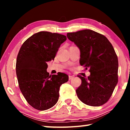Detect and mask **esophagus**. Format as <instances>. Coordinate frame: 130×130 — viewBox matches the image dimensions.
<instances>
[{
  "mask_svg": "<svg viewBox=\"0 0 130 130\" xmlns=\"http://www.w3.org/2000/svg\"><path fill=\"white\" fill-rule=\"evenodd\" d=\"M73 78H74L73 76H69V80H72V79H73Z\"/></svg>",
  "mask_w": 130,
  "mask_h": 130,
  "instance_id": "34e87169",
  "label": "esophagus"
}]
</instances>
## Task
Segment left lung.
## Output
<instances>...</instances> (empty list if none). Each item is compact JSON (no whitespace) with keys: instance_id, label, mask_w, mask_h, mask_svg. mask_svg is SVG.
Segmentation results:
<instances>
[{"instance_id":"left-lung-1","label":"left lung","mask_w":130,"mask_h":130,"mask_svg":"<svg viewBox=\"0 0 130 130\" xmlns=\"http://www.w3.org/2000/svg\"><path fill=\"white\" fill-rule=\"evenodd\" d=\"M67 37L80 50V63L89 68L88 77L78 75L81 84L76 89L84 104L96 107L107 102L118 81V59L106 37L91 30L68 32Z\"/></svg>"}]
</instances>
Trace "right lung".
I'll return each instance as SVG.
<instances>
[{
    "label": "right lung",
    "instance_id": "obj_1",
    "mask_svg": "<svg viewBox=\"0 0 130 130\" xmlns=\"http://www.w3.org/2000/svg\"><path fill=\"white\" fill-rule=\"evenodd\" d=\"M67 37L58 33L40 31L29 37L18 54L16 73L19 87L25 99L35 109L44 111L56 104L59 91L69 77L58 72L50 75L47 62L54 60Z\"/></svg>",
    "mask_w": 130,
    "mask_h": 130
}]
</instances>
